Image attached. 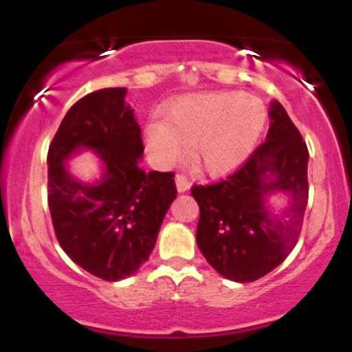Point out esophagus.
Returning a JSON list of instances; mask_svg holds the SVG:
<instances>
[{"label": "esophagus", "instance_id": "esophagus-1", "mask_svg": "<svg viewBox=\"0 0 352 352\" xmlns=\"http://www.w3.org/2000/svg\"><path fill=\"white\" fill-rule=\"evenodd\" d=\"M175 187H177V192L179 193H184V192H187V190L190 188V182L187 180V177L185 175H177L175 177Z\"/></svg>", "mask_w": 352, "mask_h": 352}]
</instances>
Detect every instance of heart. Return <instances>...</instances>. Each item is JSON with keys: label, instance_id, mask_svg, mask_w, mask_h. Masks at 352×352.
<instances>
[{"label": "heart", "instance_id": "heart-1", "mask_svg": "<svg viewBox=\"0 0 352 352\" xmlns=\"http://www.w3.org/2000/svg\"><path fill=\"white\" fill-rule=\"evenodd\" d=\"M266 124V109L243 92H200L177 99L162 122L145 127V147L159 167L180 162L190 147V162L212 177L228 175L252 155Z\"/></svg>", "mask_w": 352, "mask_h": 352}]
</instances>
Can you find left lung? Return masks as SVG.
I'll list each match as a JSON object with an SVG mask.
<instances>
[{
    "mask_svg": "<svg viewBox=\"0 0 352 352\" xmlns=\"http://www.w3.org/2000/svg\"><path fill=\"white\" fill-rule=\"evenodd\" d=\"M270 129L240 170L215 185H195L200 207L197 245L227 280L250 283L268 274L292 253L308 205L309 153L278 100L268 109ZM285 197L281 206L271 197Z\"/></svg>",
    "mask_w": 352,
    "mask_h": 352,
    "instance_id": "1",
    "label": "left lung"
}]
</instances>
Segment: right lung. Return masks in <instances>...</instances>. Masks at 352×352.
Listing matches in <instances>:
<instances>
[{
    "mask_svg": "<svg viewBox=\"0 0 352 352\" xmlns=\"http://www.w3.org/2000/svg\"><path fill=\"white\" fill-rule=\"evenodd\" d=\"M125 96V87H109L78 100L47 152V204L60 248L106 281L132 276L148 260L177 197L172 172L140 167V125ZM87 150L100 157L101 177L92 182L67 165Z\"/></svg>",
    "mask_w": 352,
    "mask_h": 352,
    "instance_id": "add662e5",
    "label": "right lung"
}]
</instances>
